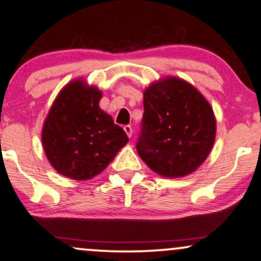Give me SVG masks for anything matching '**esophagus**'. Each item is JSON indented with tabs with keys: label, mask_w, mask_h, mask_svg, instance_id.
<instances>
[{
	"label": "esophagus",
	"mask_w": 261,
	"mask_h": 261,
	"mask_svg": "<svg viewBox=\"0 0 261 261\" xmlns=\"http://www.w3.org/2000/svg\"><path fill=\"white\" fill-rule=\"evenodd\" d=\"M123 129H124L125 133H127V136L129 137V138H132V136H133V128H132L129 124H127V125H124Z\"/></svg>",
	"instance_id": "34e87169"
}]
</instances>
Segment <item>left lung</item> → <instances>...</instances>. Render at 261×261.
<instances>
[{"instance_id": "left-lung-1", "label": "left lung", "mask_w": 261, "mask_h": 261, "mask_svg": "<svg viewBox=\"0 0 261 261\" xmlns=\"http://www.w3.org/2000/svg\"><path fill=\"white\" fill-rule=\"evenodd\" d=\"M143 103L137 142L142 160L165 177H182L197 170L215 140L216 121L210 103L178 78L150 85Z\"/></svg>"}]
</instances>
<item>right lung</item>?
I'll return each instance as SVG.
<instances>
[{
	"label": "right lung",
	"mask_w": 261,
	"mask_h": 261,
	"mask_svg": "<svg viewBox=\"0 0 261 261\" xmlns=\"http://www.w3.org/2000/svg\"><path fill=\"white\" fill-rule=\"evenodd\" d=\"M101 91L75 81L55 100L42 144L55 170L83 180L99 174L128 143L125 132L99 107Z\"/></svg>",
	"instance_id": "obj_1"
}]
</instances>
